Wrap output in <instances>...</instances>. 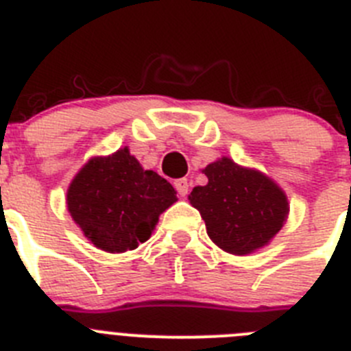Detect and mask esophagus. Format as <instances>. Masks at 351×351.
<instances>
[{
	"label": "esophagus",
	"mask_w": 351,
	"mask_h": 351,
	"mask_svg": "<svg viewBox=\"0 0 351 351\" xmlns=\"http://www.w3.org/2000/svg\"><path fill=\"white\" fill-rule=\"evenodd\" d=\"M173 186H176V190H178V193L181 197H186L188 191H190V182H188V179H178V181L173 182Z\"/></svg>",
	"instance_id": "1"
}]
</instances>
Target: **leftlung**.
<instances>
[{"label": "left lung", "mask_w": 351, "mask_h": 351, "mask_svg": "<svg viewBox=\"0 0 351 351\" xmlns=\"http://www.w3.org/2000/svg\"><path fill=\"white\" fill-rule=\"evenodd\" d=\"M204 173L207 184L193 188L188 198L216 246L232 255H250L281 230L288 200L272 179L226 156L207 165Z\"/></svg>", "instance_id": "obj_1"}]
</instances>
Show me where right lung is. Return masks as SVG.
I'll return each mask as SVG.
<instances>
[{
    "label": "right lung",
    "mask_w": 351,
    "mask_h": 351,
    "mask_svg": "<svg viewBox=\"0 0 351 351\" xmlns=\"http://www.w3.org/2000/svg\"><path fill=\"white\" fill-rule=\"evenodd\" d=\"M176 200L173 186L142 169L128 147L91 158L66 191L73 221L96 247L108 253H125L145 243L160 214Z\"/></svg>",
    "instance_id": "1"
}]
</instances>
